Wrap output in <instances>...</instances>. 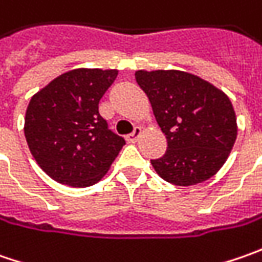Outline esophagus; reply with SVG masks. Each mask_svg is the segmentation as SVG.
<instances>
[{"mask_svg": "<svg viewBox=\"0 0 262 262\" xmlns=\"http://www.w3.org/2000/svg\"><path fill=\"white\" fill-rule=\"evenodd\" d=\"M141 134H143V128H141V126H136V128H134V131H133L129 136H126V140H128L129 143H136Z\"/></svg>", "mask_w": 262, "mask_h": 262, "instance_id": "esophagus-1", "label": "esophagus"}]
</instances>
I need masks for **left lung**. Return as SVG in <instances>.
I'll return each mask as SVG.
<instances>
[{
	"label": "left lung",
	"instance_id": "8db88e82",
	"mask_svg": "<svg viewBox=\"0 0 262 262\" xmlns=\"http://www.w3.org/2000/svg\"><path fill=\"white\" fill-rule=\"evenodd\" d=\"M167 140L166 153L151 160L173 185L201 184L225 165L237 136L232 102L200 77L178 70L136 71Z\"/></svg>",
	"mask_w": 262,
	"mask_h": 262
}]
</instances>
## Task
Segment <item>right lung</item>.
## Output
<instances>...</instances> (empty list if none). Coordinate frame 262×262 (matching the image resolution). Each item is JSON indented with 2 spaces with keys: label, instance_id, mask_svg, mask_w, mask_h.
I'll return each instance as SVG.
<instances>
[{
  "label": "right lung",
  "instance_id": "obj_1",
  "mask_svg": "<svg viewBox=\"0 0 262 262\" xmlns=\"http://www.w3.org/2000/svg\"><path fill=\"white\" fill-rule=\"evenodd\" d=\"M116 76V70L77 68L32 96L26 141L37 165L56 182L95 185L125 144L99 114V102Z\"/></svg>",
  "mask_w": 262,
  "mask_h": 262
}]
</instances>
